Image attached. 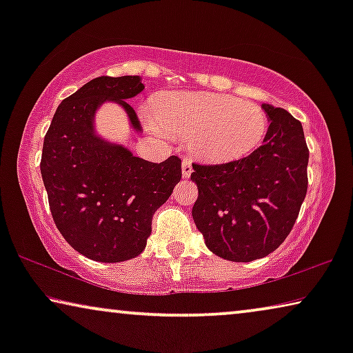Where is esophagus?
<instances>
[{
  "label": "esophagus",
  "mask_w": 353,
  "mask_h": 353,
  "mask_svg": "<svg viewBox=\"0 0 353 353\" xmlns=\"http://www.w3.org/2000/svg\"><path fill=\"white\" fill-rule=\"evenodd\" d=\"M181 173H183V178H190L191 176L192 165H191L190 159H183V162H181Z\"/></svg>",
  "instance_id": "34e87169"
}]
</instances>
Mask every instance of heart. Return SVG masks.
Listing matches in <instances>:
<instances>
[{"label": "heart", "mask_w": 353, "mask_h": 353, "mask_svg": "<svg viewBox=\"0 0 353 353\" xmlns=\"http://www.w3.org/2000/svg\"><path fill=\"white\" fill-rule=\"evenodd\" d=\"M151 128L186 138L202 161L225 162L249 152L267 132L259 105L212 93H168L154 99Z\"/></svg>", "instance_id": "1"}]
</instances>
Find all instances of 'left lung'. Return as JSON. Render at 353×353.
I'll return each mask as SVG.
<instances>
[{"label": "left lung", "mask_w": 353, "mask_h": 353, "mask_svg": "<svg viewBox=\"0 0 353 353\" xmlns=\"http://www.w3.org/2000/svg\"><path fill=\"white\" fill-rule=\"evenodd\" d=\"M262 108L270 127L254 152L216 165L192 163L191 180L199 190L192 219L207 248L231 262L276 250L307 194L308 148L301 122L281 108Z\"/></svg>", "instance_id": "8db88e82"}]
</instances>
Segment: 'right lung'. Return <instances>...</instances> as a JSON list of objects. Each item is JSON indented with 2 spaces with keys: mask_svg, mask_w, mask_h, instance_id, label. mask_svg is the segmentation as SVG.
<instances>
[{
  "mask_svg": "<svg viewBox=\"0 0 353 353\" xmlns=\"http://www.w3.org/2000/svg\"><path fill=\"white\" fill-rule=\"evenodd\" d=\"M143 90L138 75L93 79L62 101L43 141L40 170L52 220L77 252L96 262L138 257L154 212L181 180L176 156L148 162L96 133V110L104 103L119 104L141 132L127 99Z\"/></svg>",
  "mask_w": 353,
  "mask_h": 353,
  "instance_id": "obj_1",
  "label": "right lung"
}]
</instances>
